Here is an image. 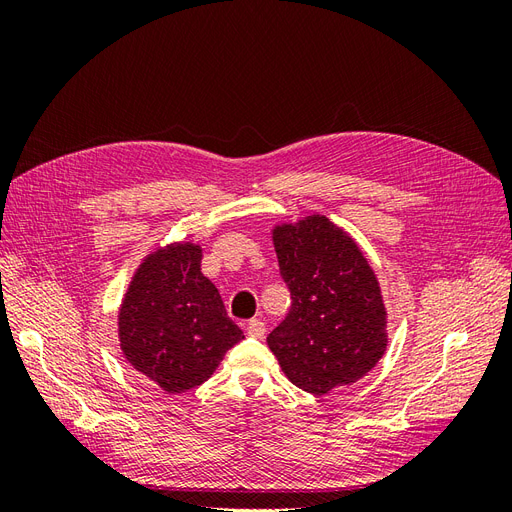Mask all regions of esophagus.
<instances>
[{"instance_id":"34e87169","label":"esophagus","mask_w":512,"mask_h":512,"mask_svg":"<svg viewBox=\"0 0 512 512\" xmlns=\"http://www.w3.org/2000/svg\"><path fill=\"white\" fill-rule=\"evenodd\" d=\"M245 331H247V335L254 337V339H262V337H265V322H260V320L254 318V320L247 322Z\"/></svg>"}]
</instances>
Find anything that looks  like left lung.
I'll list each match as a JSON object with an SVG mask.
<instances>
[{"instance_id": "obj_1", "label": "left lung", "mask_w": 512, "mask_h": 512, "mask_svg": "<svg viewBox=\"0 0 512 512\" xmlns=\"http://www.w3.org/2000/svg\"><path fill=\"white\" fill-rule=\"evenodd\" d=\"M273 245L292 307L267 344L286 378L314 395L361 380L389 344L378 277L361 247L318 213L277 224Z\"/></svg>"}]
</instances>
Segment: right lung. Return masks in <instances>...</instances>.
Instances as JSON below:
<instances>
[{"mask_svg":"<svg viewBox=\"0 0 512 512\" xmlns=\"http://www.w3.org/2000/svg\"><path fill=\"white\" fill-rule=\"evenodd\" d=\"M200 260L203 250L190 241L158 247L138 265L119 307L123 356L166 393L209 380L245 337L200 271Z\"/></svg>","mask_w":512,"mask_h":512,"instance_id":"add662e5","label":"right lung"}]
</instances>
